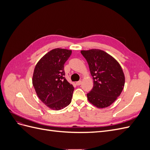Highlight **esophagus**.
<instances>
[{"instance_id":"34e87169","label":"esophagus","mask_w":150,"mask_h":150,"mask_svg":"<svg viewBox=\"0 0 150 150\" xmlns=\"http://www.w3.org/2000/svg\"><path fill=\"white\" fill-rule=\"evenodd\" d=\"M81 83H82V81H78V82L76 83L77 86H80L81 84Z\"/></svg>"}]
</instances>
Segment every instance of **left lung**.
Returning a JSON list of instances; mask_svg holds the SVG:
<instances>
[{"label": "left lung", "mask_w": 150, "mask_h": 150, "mask_svg": "<svg viewBox=\"0 0 150 150\" xmlns=\"http://www.w3.org/2000/svg\"><path fill=\"white\" fill-rule=\"evenodd\" d=\"M81 52L88 63L93 79V88L87 94L88 101L98 108L110 106L120 96L125 86V75L120 64L100 49Z\"/></svg>", "instance_id": "obj_1"}]
</instances>
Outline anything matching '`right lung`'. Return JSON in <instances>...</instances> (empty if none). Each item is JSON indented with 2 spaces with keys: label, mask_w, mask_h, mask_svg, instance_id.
Instances as JSON below:
<instances>
[{
  "label": "right lung",
  "mask_w": 150,
  "mask_h": 150,
  "mask_svg": "<svg viewBox=\"0 0 150 150\" xmlns=\"http://www.w3.org/2000/svg\"><path fill=\"white\" fill-rule=\"evenodd\" d=\"M71 53V50L52 49L35 66L33 86L40 101L51 110H62L71 102L74 87L64 76V63Z\"/></svg>",
  "instance_id": "1"
}]
</instances>
